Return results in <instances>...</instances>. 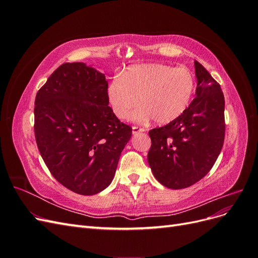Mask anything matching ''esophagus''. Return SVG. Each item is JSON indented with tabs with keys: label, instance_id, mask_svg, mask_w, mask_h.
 Wrapping results in <instances>:
<instances>
[{
	"label": "esophagus",
	"instance_id": "34e87169",
	"mask_svg": "<svg viewBox=\"0 0 258 258\" xmlns=\"http://www.w3.org/2000/svg\"><path fill=\"white\" fill-rule=\"evenodd\" d=\"M143 131H144V128L138 127V126H134V127H132V134H134V135L140 134V132H143Z\"/></svg>",
	"mask_w": 258,
	"mask_h": 258
}]
</instances>
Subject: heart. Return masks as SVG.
I'll return each mask as SVG.
<instances>
[{"instance_id": "1", "label": "heart", "mask_w": 258, "mask_h": 258, "mask_svg": "<svg viewBox=\"0 0 258 258\" xmlns=\"http://www.w3.org/2000/svg\"><path fill=\"white\" fill-rule=\"evenodd\" d=\"M196 82L187 68H172L161 63L129 67L120 77H114L107 87V97L114 114L127 119L141 105L135 118H153L165 124L178 118L189 106Z\"/></svg>"}]
</instances>
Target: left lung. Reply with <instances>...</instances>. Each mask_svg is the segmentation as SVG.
<instances>
[{"mask_svg":"<svg viewBox=\"0 0 258 258\" xmlns=\"http://www.w3.org/2000/svg\"><path fill=\"white\" fill-rule=\"evenodd\" d=\"M196 97L187 110L168 124L152 129L147 160L163 186L182 189L206 176L220 155L225 139V99L221 85L195 61Z\"/></svg>","mask_w":258,"mask_h":258,"instance_id":"left-lung-1","label":"left lung"}]
</instances>
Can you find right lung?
Here are the masks:
<instances>
[{
  "mask_svg": "<svg viewBox=\"0 0 258 258\" xmlns=\"http://www.w3.org/2000/svg\"><path fill=\"white\" fill-rule=\"evenodd\" d=\"M105 75L83 62H67L37 91L34 134L52 176L70 190L90 196L115 175L132 128L108 106Z\"/></svg>",
  "mask_w": 258,
  "mask_h": 258,
  "instance_id": "right-lung-1",
  "label": "right lung"
}]
</instances>
